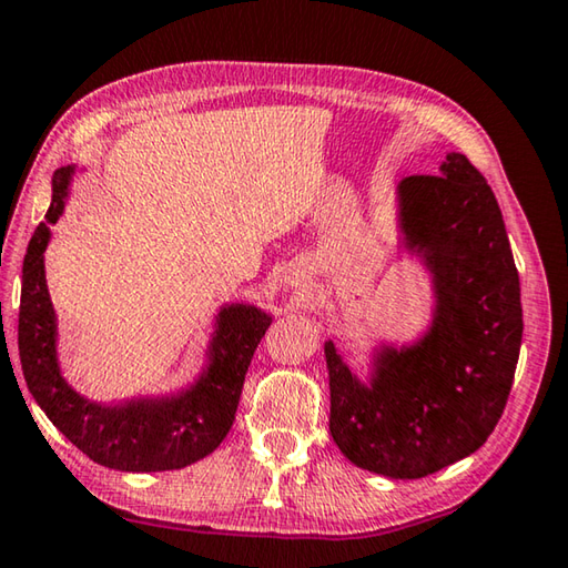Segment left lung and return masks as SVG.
<instances>
[{
    "instance_id": "1",
    "label": "left lung",
    "mask_w": 568,
    "mask_h": 568,
    "mask_svg": "<svg viewBox=\"0 0 568 568\" xmlns=\"http://www.w3.org/2000/svg\"><path fill=\"white\" fill-rule=\"evenodd\" d=\"M409 244L436 274V322L419 346L384 352L372 389L334 344L329 432L352 464L392 479H422L474 454L509 399L521 346V300L501 209L484 174L449 154L442 174L406 176Z\"/></svg>"
}]
</instances>
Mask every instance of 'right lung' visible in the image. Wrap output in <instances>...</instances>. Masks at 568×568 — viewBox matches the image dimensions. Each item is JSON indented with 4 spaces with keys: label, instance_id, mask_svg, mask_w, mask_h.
<instances>
[{
    "label": "right lung",
    "instance_id": "1",
    "mask_svg": "<svg viewBox=\"0 0 568 568\" xmlns=\"http://www.w3.org/2000/svg\"><path fill=\"white\" fill-rule=\"evenodd\" d=\"M72 169H57L52 206L27 246L19 302V362L29 392L59 432L89 459L119 471L182 469L212 454L229 434L244 376L268 320L254 306H229L219 316L214 362L192 392L172 402L97 406L64 384L54 356V312L44 282L49 224L64 209Z\"/></svg>",
    "mask_w": 568,
    "mask_h": 568
}]
</instances>
